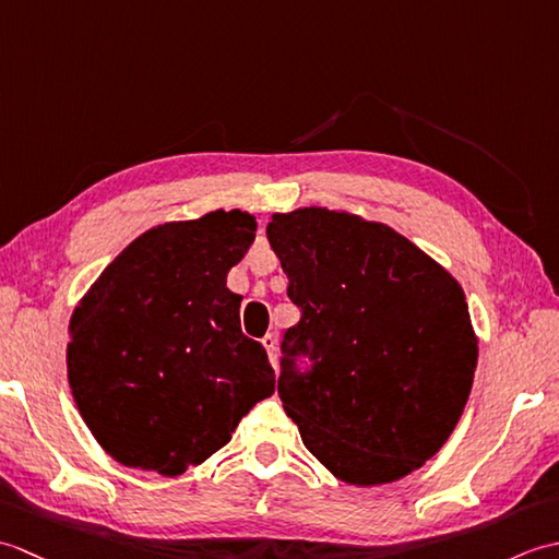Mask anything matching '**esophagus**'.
Masks as SVG:
<instances>
[{
  "instance_id": "esophagus-1",
  "label": "esophagus",
  "mask_w": 559,
  "mask_h": 559,
  "mask_svg": "<svg viewBox=\"0 0 559 559\" xmlns=\"http://www.w3.org/2000/svg\"><path fill=\"white\" fill-rule=\"evenodd\" d=\"M261 346L266 348L269 353V360L273 365V370H278V338L273 334H266L264 338H261Z\"/></svg>"
}]
</instances>
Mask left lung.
<instances>
[{
    "mask_svg": "<svg viewBox=\"0 0 559 559\" xmlns=\"http://www.w3.org/2000/svg\"><path fill=\"white\" fill-rule=\"evenodd\" d=\"M266 237L302 314L283 336L278 377L302 444L358 488L406 478L454 432L476 374L459 281L386 223L350 211L273 213ZM300 352L313 360L305 376Z\"/></svg>",
    "mask_w": 559,
    "mask_h": 559,
    "instance_id": "left-lung-1",
    "label": "left lung"
}]
</instances>
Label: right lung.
<instances>
[{
	"label": "right lung",
	"mask_w": 559,
	"mask_h": 559,
	"mask_svg": "<svg viewBox=\"0 0 559 559\" xmlns=\"http://www.w3.org/2000/svg\"><path fill=\"white\" fill-rule=\"evenodd\" d=\"M254 233V216L240 209L156 225L71 312V394L122 466L182 476L276 389L264 346L240 329L242 295L225 286Z\"/></svg>",
	"instance_id": "add662e5"
}]
</instances>
